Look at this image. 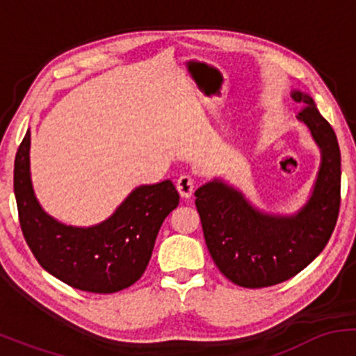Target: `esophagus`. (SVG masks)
<instances>
[{
	"label": "esophagus",
	"mask_w": 356,
	"mask_h": 356,
	"mask_svg": "<svg viewBox=\"0 0 356 356\" xmlns=\"http://www.w3.org/2000/svg\"><path fill=\"white\" fill-rule=\"evenodd\" d=\"M175 187H177L179 194H181L182 197L189 199L192 195V192H194V179H192L189 174H184L177 179V184H175Z\"/></svg>",
	"instance_id": "1"
}]
</instances>
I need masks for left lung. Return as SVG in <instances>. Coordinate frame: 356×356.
I'll list each match as a JSON object with an SVG mask.
<instances>
[{"mask_svg": "<svg viewBox=\"0 0 356 356\" xmlns=\"http://www.w3.org/2000/svg\"><path fill=\"white\" fill-rule=\"evenodd\" d=\"M291 99L301 107L296 118L308 127L321 152L312 195L300 211L271 214L257 209L222 179L195 191L211 257L227 280L243 288H266L303 271L328 244L338 219L341 155L334 130L308 93L291 90Z\"/></svg>", "mask_w": 356, "mask_h": 356, "instance_id": "1", "label": "left lung"}]
</instances>
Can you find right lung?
Segmentation results:
<instances>
[{
    "instance_id": "1",
    "label": "right lung",
    "mask_w": 356,
    "mask_h": 356,
    "mask_svg": "<svg viewBox=\"0 0 356 356\" xmlns=\"http://www.w3.org/2000/svg\"><path fill=\"white\" fill-rule=\"evenodd\" d=\"M30 144L28 130L15 159V197L24 239L44 271L72 288L100 295L122 291L140 280L162 222L179 206L174 184L138 186L102 222L68 226L47 214L36 199Z\"/></svg>"
}]
</instances>
